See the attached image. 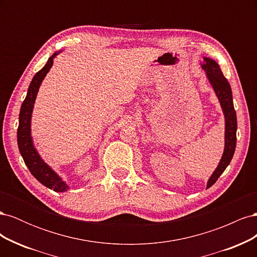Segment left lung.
<instances>
[{"label": "left lung", "instance_id": "left-lung-1", "mask_svg": "<svg viewBox=\"0 0 257 257\" xmlns=\"http://www.w3.org/2000/svg\"><path fill=\"white\" fill-rule=\"evenodd\" d=\"M201 68L204 69L207 75L209 82L211 83L215 94L220 100L222 110L225 118V148L222 155V159L219 165L215 168L211 177L209 178L207 183V189L213 185L219 177L230 163L232 155L236 149V132H237V116L232 103V93L230 84L225 78L219 64L210 58H204V62L201 63Z\"/></svg>", "mask_w": 257, "mask_h": 257}]
</instances>
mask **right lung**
<instances>
[{
  "mask_svg": "<svg viewBox=\"0 0 257 257\" xmlns=\"http://www.w3.org/2000/svg\"><path fill=\"white\" fill-rule=\"evenodd\" d=\"M54 52L48 59L46 65L38 71L31 81L27 97L23 100L20 108L19 113V126L17 131V142L21 157L23 158L26 165L28 166L30 173L32 174L38 181L44 184L47 188L56 191V192H65L69 189V186L62 180L53 170L48 166L41 158V155L36 151L33 145V139L31 136V118H32V111L35 103V98L37 95L38 89L41 87V83L44 78L50 71L53 64V59L60 53Z\"/></svg>",
  "mask_w": 257,
  "mask_h": 257,
  "instance_id": "right-lung-1",
  "label": "right lung"
}]
</instances>
